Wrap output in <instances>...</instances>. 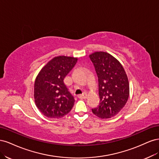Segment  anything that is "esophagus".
<instances>
[{
	"instance_id": "esophagus-1",
	"label": "esophagus",
	"mask_w": 159,
	"mask_h": 159,
	"mask_svg": "<svg viewBox=\"0 0 159 159\" xmlns=\"http://www.w3.org/2000/svg\"><path fill=\"white\" fill-rule=\"evenodd\" d=\"M87 93H84L82 95H80L79 96H78V98H80V99H85L86 98H87Z\"/></svg>"
}]
</instances>
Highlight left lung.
<instances>
[{"label":"left lung","instance_id":"8db88e82","mask_svg":"<svg viewBox=\"0 0 159 159\" xmlns=\"http://www.w3.org/2000/svg\"><path fill=\"white\" fill-rule=\"evenodd\" d=\"M98 77L100 103L92 112L101 119L117 115L125 105L129 95V84L121 64L105 52L89 55Z\"/></svg>","mask_w":159,"mask_h":159}]
</instances>
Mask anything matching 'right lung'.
<instances>
[{
    "instance_id": "right-lung-1",
    "label": "right lung",
    "mask_w": 159,
    "mask_h": 159,
    "mask_svg": "<svg viewBox=\"0 0 159 159\" xmlns=\"http://www.w3.org/2000/svg\"><path fill=\"white\" fill-rule=\"evenodd\" d=\"M77 61V57L57 56L48 62L38 73L34 97L36 107L44 116L59 119L73 107L75 100L64 80Z\"/></svg>"
}]
</instances>
